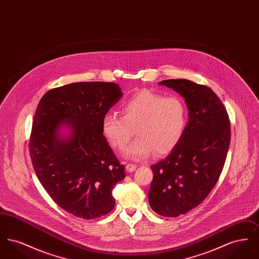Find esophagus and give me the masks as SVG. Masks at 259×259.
Returning a JSON list of instances; mask_svg holds the SVG:
<instances>
[{
    "label": "esophagus",
    "mask_w": 259,
    "mask_h": 259,
    "mask_svg": "<svg viewBox=\"0 0 259 259\" xmlns=\"http://www.w3.org/2000/svg\"><path fill=\"white\" fill-rule=\"evenodd\" d=\"M137 166L134 164H127L126 165V171L128 172H133L136 170Z\"/></svg>",
    "instance_id": "1"
}]
</instances>
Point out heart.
Wrapping results in <instances>:
<instances>
[{
	"label": "heart",
	"mask_w": 259,
	"mask_h": 259,
	"mask_svg": "<svg viewBox=\"0 0 259 259\" xmlns=\"http://www.w3.org/2000/svg\"><path fill=\"white\" fill-rule=\"evenodd\" d=\"M122 114L108 111L102 119V133L111 148H121L129 142L136 128L138 138L124 148V157L143 160L154 152L168 154L185 135L188 113L185 101L142 90L122 104Z\"/></svg>",
	"instance_id": "heart-1"
}]
</instances>
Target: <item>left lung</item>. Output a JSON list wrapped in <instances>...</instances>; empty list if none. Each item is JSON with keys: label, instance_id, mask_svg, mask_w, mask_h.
<instances>
[{"label": "left lung", "instance_id": "obj_1", "mask_svg": "<svg viewBox=\"0 0 259 259\" xmlns=\"http://www.w3.org/2000/svg\"><path fill=\"white\" fill-rule=\"evenodd\" d=\"M159 85L185 98L188 122L180 144L150 167L148 203L158 214L177 218L197 207L217 184L230 144V121L209 87L187 79H166Z\"/></svg>", "mask_w": 259, "mask_h": 259}]
</instances>
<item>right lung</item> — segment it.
Masks as SVG:
<instances>
[{
    "instance_id": "right-lung-1",
    "label": "right lung",
    "mask_w": 259,
    "mask_h": 259,
    "mask_svg": "<svg viewBox=\"0 0 259 259\" xmlns=\"http://www.w3.org/2000/svg\"><path fill=\"white\" fill-rule=\"evenodd\" d=\"M122 96L113 82H74L51 89L37 105L29 142L34 170L53 201L76 218L97 219L115 205L111 190L126 175L102 119Z\"/></svg>"
}]
</instances>
